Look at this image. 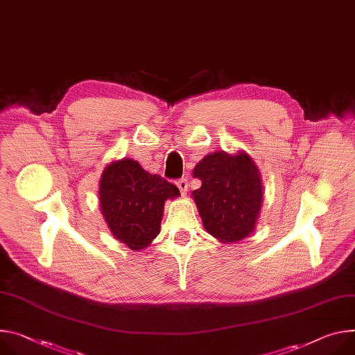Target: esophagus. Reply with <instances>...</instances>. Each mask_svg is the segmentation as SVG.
Listing matches in <instances>:
<instances>
[{
  "mask_svg": "<svg viewBox=\"0 0 355 355\" xmlns=\"http://www.w3.org/2000/svg\"><path fill=\"white\" fill-rule=\"evenodd\" d=\"M177 187L180 188V191H181V194H185V192L188 191V180L187 178H181V180H178L177 181Z\"/></svg>",
  "mask_w": 355,
  "mask_h": 355,
  "instance_id": "1",
  "label": "esophagus"
}]
</instances>
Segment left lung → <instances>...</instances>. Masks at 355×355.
<instances>
[{"mask_svg":"<svg viewBox=\"0 0 355 355\" xmlns=\"http://www.w3.org/2000/svg\"><path fill=\"white\" fill-rule=\"evenodd\" d=\"M202 181L192 191L204 228L220 242H238L249 236L263 202L261 173L243 151H216L205 155L192 171Z\"/></svg>","mask_w":355,"mask_h":355,"instance_id":"8db88e82","label":"left lung"}]
</instances>
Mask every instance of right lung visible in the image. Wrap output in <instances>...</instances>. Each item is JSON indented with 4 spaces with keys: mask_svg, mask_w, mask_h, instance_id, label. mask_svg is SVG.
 I'll list each match as a JSON object with an SVG mask.
<instances>
[{
    "mask_svg": "<svg viewBox=\"0 0 355 355\" xmlns=\"http://www.w3.org/2000/svg\"><path fill=\"white\" fill-rule=\"evenodd\" d=\"M180 197V189L141 168L135 159L110 163L101 178L99 200L113 236L130 248H147L159 234L164 202Z\"/></svg>",
    "mask_w": 355,
    "mask_h": 355,
    "instance_id": "right-lung-1",
    "label": "right lung"
}]
</instances>
